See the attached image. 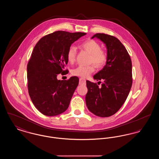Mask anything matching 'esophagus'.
<instances>
[{"label": "esophagus", "mask_w": 159, "mask_h": 159, "mask_svg": "<svg viewBox=\"0 0 159 159\" xmlns=\"http://www.w3.org/2000/svg\"><path fill=\"white\" fill-rule=\"evenodd\" d=\"M79 84H86V80L83 78H80L79 79Z\"/></svg>", "instance_id": "obj_1"}]
</instances>
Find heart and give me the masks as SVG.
Segmentation results:
<instances>
[{
	"label": "heart",
	"mask_w": 159,
	"mask_h": 159,
	"mask_svg": "<svg viewBox=\"0 0 159 159\" xmlns=\"http://www.w3.org/2000/svg\"><path fill=\"white\" fill-rule=\"evenodd\" d=\"M81 46L84 50L91 54L89 62L93 63L98 68H101L105 66L107 61L108 55L104 50L101 49V46L97 41L89 39L83 42ZM77 49L75 46H70L67 52V58L68 62L73 63L76 60ZM95 66L90 64L89 66L79 65L74 68L71 73L74 76H79L83 78H87L95 71Z\"/></svg>",
	"instance_id": "heart-1"
}]
</instances>
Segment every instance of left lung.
Returning a JSON list of instances; mask_svg holds the SVG:
<instances>
[{
    "label": "left lung",
    "mask_w": 159,
    "mask_h": 159,
    "mask_svg": "<svg viewBox=\"0 0 159 159\" xmlns=\"http://www.w3.org/2000/svg\"><path fill=\"white\" fill-rule=\"evenodd\" d=\"M94 38L106 44L108 58L104 68L93 76L98 82L103 81L102 86L86 81V104L91 113L107 117L117 113L128 96L132 84V61L117 38L104 33H97L92 39Z\"/></svg>",
    "instance_id": "obj_1"
}]
</instances>
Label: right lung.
<instances>
[{"label":"right lung","mask_w":159,"mask_h":159,"mask_svg":"<svg viewBox=\"0 0 159 159\" xmlns=\"http://www.w3.org/2000/svg\"><path fill=\"white\" fill-rule=\"evenodd\" d=\"M86 33L57 31L41 38L27 64V87L32 102L41 113L55 116L64 113L79 84V78L58 80L68 63V48Z\"/></svg>","instance_id":"add662e5"}]
</instances>
